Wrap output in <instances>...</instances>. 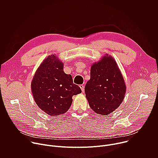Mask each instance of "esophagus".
Instances as JSON below:
<instances>
[{"label":"esophagus","mask_w":158,"mask_h":158,"mask_svg":"<svg viewBox=\"0 0 158 158\" xmlns=\"http://www.w3.org/2000/svg\"><path fill=\"white\" fill-rule=\"evenodd\" d=\"M79 87H80V88L81 89L82 91L84 92V85H83V84H81V85H79Z\"/></svg>","instance_id":"34e87169"}]
</instances>
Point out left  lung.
I'll return each mask as SVG.
<instances>
[{
	"mask_svg": "<svg viewBox=\"0 0 158 158\" xmlns=\"http://www.w3.org/2000/svg\"><path fill=\"white\" fill-rule=\"evenodd\" d=\"M91 78L85 85L89 106L96 113L108 115L122 103L126 87L119 67L112 56H104L91 67Z\"/></svg>",
	"mask_w": 158,
	"mask_h": 158,
	"instance_id": "1",
	"label": "left lung"
}]
</instances>
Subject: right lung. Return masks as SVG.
<instances>
[{"label": "right lung", "instance_id": "add662e5", "mask_svg": "<svg viewBox=\"0 0 158 158\" xmlns=\"http://www.w3.org/2000/svg\"><path fill=\"white\" fill-rule=\"evenodd\" d=\"M34 99L39 107L52 116L69 110L73 96L81 93L71 74L64 72V64L56 54L49 56L40 64L31 82Z\"/></svg>", "mask_w": 158, "mask_h": 158}]
</instances>
